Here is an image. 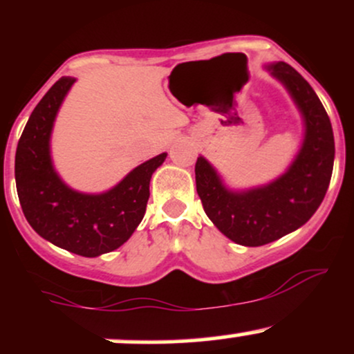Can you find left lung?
<instances>
[{
  "mask_svg": "<svg viewBox=\"0 0 354 354\" xmlns=\"http://www.w3.org/2000/svg\"><path fill=\"white\" fill-rule=\"evenodd\" d=\"M270 70L290 91L306 124L303 146L290 169L263 188L234 193L225 188L205 158H198L194 166L205 213L225 236L243 246L268 245L303 226L326 194L335 161L331 121L310 83L284 61Z\"/></svg>",
  "mask_w": 354,
  "mask_h": 354,
  "instance_id": "obj_1",
  "label": "left lung"
}]
</instances>
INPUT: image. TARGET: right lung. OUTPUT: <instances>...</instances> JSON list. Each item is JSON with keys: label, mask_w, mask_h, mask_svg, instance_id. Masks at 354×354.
I'll return each mask as SVG.
<instances>
[{"label": "right lung", "mask_w": 354, "mask_h": 354, "mask_svg": "<svg viewBox=\"0 0 354 354\" xmlns=\"http://www.w3.org/2000/svg\"><path fill=\"white\" fill-rule=\"evenodd\" d=\"M75 78L63 76L36 104L18 141L16 189L21 209L39 236L71 253L95 258L120 248L145 216L149 180L166 153L133 169L103 194L68 188L53 169L50 136L61 101Z\"/></svg>", "instance_id": "obj_1"}]
</instances>
